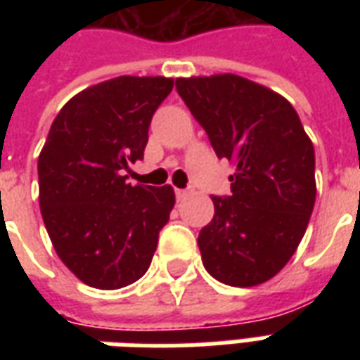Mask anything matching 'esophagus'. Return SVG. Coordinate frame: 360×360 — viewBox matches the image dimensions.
<instances>
[{"label": "esophagus", "mask_w": 360, "mask_h": 360, "mask_svg": "<svg viewBox=\"0 0 360 360\" xmlns=\"http://www.w3.org/2000/svg\"><path fill=\"white\" fill-rule=\"evenodd\" d=\"M188 195H191V191H187V188H177V191H175L177 200H183V198H187Z\"/></svg>", "instance_id": "esophagus-1"}]
</instances>
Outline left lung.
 Returning <instances> with one entry per match:
<instances>
[{
  "mask_svg": "<svg viewBox=\"0 0 360 360\" xmlns=\"http://www.w3.org/2000/svg\"><path fill=\"white\" fill-rule=\"evenodd\" d=\"M177 92L235 167L231 196H212L214 218L198 235L212 278L255 287L293 257L316 200L314 146L297 111L271 89L233 73L179 77Z\"/></svg>",
  "mask_w": 360,
  "mask_h": 360,
  "instance_id": "obj_1",
  "label": "left lung"
}]
</instances>
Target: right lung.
Returning a JSON list of instances; mask_svg holds the SVG:
<instances>
[{"label":"right lung","mask_w":360,"mask_h":360,"mask_svg":"<svg viewBox=\"0 0 360 360\" xmlns=\"http://www.w3.org/2000/svg\"><path fill=\"white\" fill-rule=\"evenodd\" d=\"M167 77H115L75 94L38 156L40 212L61 262L82 283L121 289L141 279L175 204L172 185L127 183L144 154Z\"/></svg>","instance_id":"1"}]
</instances>
